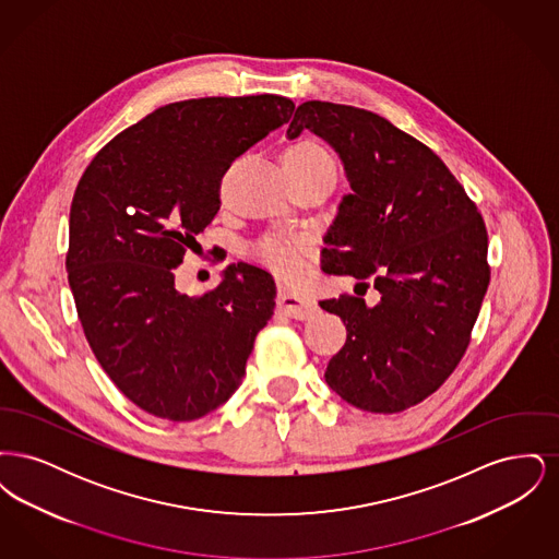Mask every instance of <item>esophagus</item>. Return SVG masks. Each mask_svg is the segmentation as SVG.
<instances>
[{
	"label": "esophagus",
	"instance_id": "esophagus-1",
	"mask_svg": "<svg viewBox=\"0 0 559 559\" xmlns=\"http://www.w3.org/2000/svg\"><path fill=\"white\" fill-rule=\"evenodd\" d=\"M278 308L292 319L308 320L317 312V301L312 297L283 289L278 293Z\"/></svg>",
	"mask_w": 559,
	"mask_h": 559
}]
</instances>
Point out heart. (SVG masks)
<instances>
[{
  "label": "heart",
  "mask_w": 559,
  "mask_h": 559,
  "mask_svg": "<svg viewBox=\"0 0 559 559\" xmlns=\"http://www.w3.org/2000/svg\"><path fill=\"white\" fill-rule=\"evenodd\" d=\"M281 159H283V167L289 174V178L314 174L324 167H335V160L331 157V153L312 138H301V140L289 144L283 151ZM304 251H306V247L299 240L272 237V239L262 240L255 247V258L281 276H295L301 267Z\"/></svg>",
  "instance_id": "obj_1"
}]
</instances>
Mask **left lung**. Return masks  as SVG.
I'll return each mask as SVG.
<instances>
[{"instance_id":"left-lung-1","label":"left lung","mask_w":559,"mask_h":559,"mask_svg":"<svg viewBox=\"0 0 559 559\" xmlns=\"http://www.w3.org/2000/svg\"><path fill=\"white\" fill-rule=\"evenodd\" d=\"M306 128L340 153L352 188L322 270L381 293L374 308L346 295L320 301L347 333L324 379L360 411L402 413L451 377L472 342L490 283L486 224L444 160L388 119L308 100L287 135Z\"/></svg>"}]
</instances>
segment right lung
Masks as SVG:
<instances>
[{
    "instance_id": "obj_1",
    "label": "right lung",
    "mask_w": 559,
    "mask_h": 559,
    "mask_svg": "<svg viewBox=\"0 0 559 559\" xmlns=\"http://www.w3.org/2000/svg\"><path fill=\"white\" fill-rule=\"evenodd\" d=\"M293 108L276 94L171 103L117 133L81 176L67 251L78 317L110 381L148 415L192 421L224 404L274 314L262 267L228 266L199 295L176 289V267L219 210L233 160Z\"/></svg>"
}]
</instances>
